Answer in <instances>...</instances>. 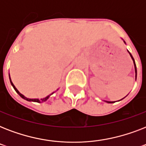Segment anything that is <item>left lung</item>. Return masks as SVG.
Listing matches in <instances>:
<instances>
[{
  "mask_svg": "<svg viewBox=\"0 0 146 146\" xmlns=\"http://www.w3.org/2000/svg\"><path fill=\"white\" fill-rule=\"evenodd\" d=\"M129 52V51H128ZM129 55H130V57H132V59H133V63H134V66H135V71H136V73H137V70H136V64H135V61H134V59L133 57V56H132V54L129 53ZM108 103H113V102H107Z\"/></svg>",
  "mask_w": 146,
  "mask_h": 146,
  "instance_id": "8db88e82",
  "label": "left lung"
}]
</instances>
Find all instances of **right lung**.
<instances>
[{"label": "right lung", "mask_w": 146, "mask_h": 146, "mask_svg": "<svg viewBox=\"0 0 146 146\" xmlns=\"http://www.w3.org/2000/svg\"><path fill=\"white\" fill-rule=\"evenodd\" d=\"M10 82H11V85H12V86H13V87L14 88L15 91L17 92V93L19 94V96H20V97H22V98H24V99H25V100H26V101H29V102H38V103H39V102H45V101H46V100L48 99V98L49 97H50V96H47V97L44 98H42V99H40V100H38V99H31V98H27L25 97V96H24L23 95H22V94L20 93V92H19L18 91V90H17V88H16V87L14 86V85L13 84V82H11V80H10Z\"/></svg>", "instance_id": "1"}]
</instances>
